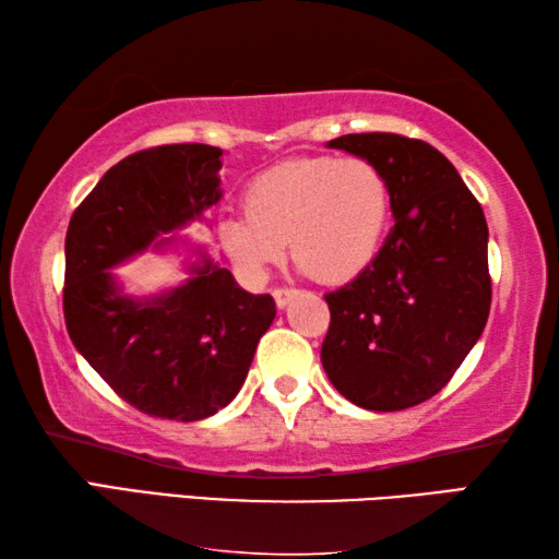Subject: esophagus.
<instances>
[{"label":"esophagus","mask_w":559,"mask_h":559,"mask_svg":"<svg viewBox=\"0 0 559 559\" xmlns=\"http://www.w3.org/2000/svg\"><path fill=\"white\" fill-rule=\"evenodd\" d=\"M293 293H296L293 288H273V300H276L278 308H286Z\"/></svg>","instance_id":"esophagus-1"}]
</instances>
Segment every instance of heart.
Returning <instances> with one entry per match:
<instances>
[{"label":"heart","mask_w":559,"mask_h":559,"mask_svg":"<svg viewBox=\"0 0 559 559\" xmlns=\"http://www.w3.org/2000/svg\"><path fill=\"white\" fill-rule=\"evenodd\" d=\"M390 185L365 157H296L246 187L243 212L226 214L219 239L246 276L283 259L320 283H343L374 261L390 226Z\"/></svg>","instance_id":"obj_1"}]
</instances>
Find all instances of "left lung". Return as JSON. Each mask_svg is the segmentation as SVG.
<instances>
[{"label": "left lung", "instance_id": "obj_1", "mask_svg": "<svg viewBox=\"0 0 559 559\" xmlns=\"http://www.w3.org/2000/svg\"><path fill=\"white\" fill-rule=\"evenodd\" d=\"M328 145L380 167L394 226L370 266L325 293L320 359L345 400L400 412L441 392L484 333L488 224L456 167L424 140L355 132Z\"/></svg>", "mask_w": 559, "mask_h": 559}]
</instances>
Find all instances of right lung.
Returning a JSON list of instances; mask_svg holds the SVG:
<instances>
[{"mask_svg":"<svg viewBox=\"0 0 559 559\" xmlns=\"http://www.w3.org/2000/svg\"><path fill=\"white\" fill-rule=\"evenodd\" d=\"M219 157L202 143L132 153L75 206L66 231V330L120 400L159 419L224 409L276 318L269 293H246L210 259L150 300L122 296L108 271L219 202Z\"/></svg>","mask_w":559,"mask_h":559,"instance_id":"1","label":"right lung"}]
</instances>
